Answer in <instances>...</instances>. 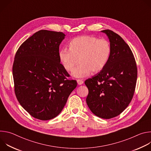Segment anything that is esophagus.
Returning a JSON list of instances; mask_svg holds the SVG:
<instances>
[{"label":"esophagus","mask_w":151,"mask_h":151,"mask_svg":"<svg viewBox=\"0 0 151 151\" xmlns=\"http://www.w3.org/2000/svg\"><path fill=\"white\" fill-rule=\"evenodd\" d=\"M77 82L79 85H82L83 83V81L82 79H78L77 80Z\"/></svg>","instance_id":"esophagus-1"}]
</instances>
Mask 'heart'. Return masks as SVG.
<instances>
[{"label":"heart","mask_w":151,"mask_h":151,"mask_svg":"<svg viewBox=\"0 0 151 151\" xmlns=\"http://www.w3.org/2000/svg\"><path fill=\"white\" fill-rule=\"evenodd\" d=\"M111 52L110 43L106 39L82 36L72 40L69 50L61 49L58 56L64 68L68 72L73 70L79 60L72 75L76 78H83L90 75L91 72L101 71L108 61Z\"/></svg>","instance_id":"heart-1"}]
</instances>
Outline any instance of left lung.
Here are the masks:
<instances>
[{
  "label": "left lung",
  "mask_w": 151,
  "mask_h": 151,
  "mask_svg": "<svg viewBox=\"0 0 151 151\" xmlns=\"http://www.w3.org/2000/svg\"><path fill=\"white\" fill-rule=\"evenodd\" d=\"M101 32L109 39L111 55L105 67L85 81L88 89L86 101L95 115L111 119L121 114L131 102L137 69L134 55L122 38L111 30Z\"/></svg>",
  "instance_id": "left-lung-1"
}]
</instances>
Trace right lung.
I'll return each instance as SVG.
<instances>
[{
    "label": "right lung",
    "instance_id": "1",
    "mask_svg": "<svg viewBox=\"0 0 151 151\" xmlns=\"http://www.w3.org/2000/svg\"><path fill=\"white\" fill-rule=\"evenodd\" d=\"M63 32L41 30L20 45L12 74L16 97L33 117L43 121L56 117L76 87V80L60 63L59 46Z\"/></svg>",
    "mask_w": 151,
    "mask_h": 151
}]
</instances>
